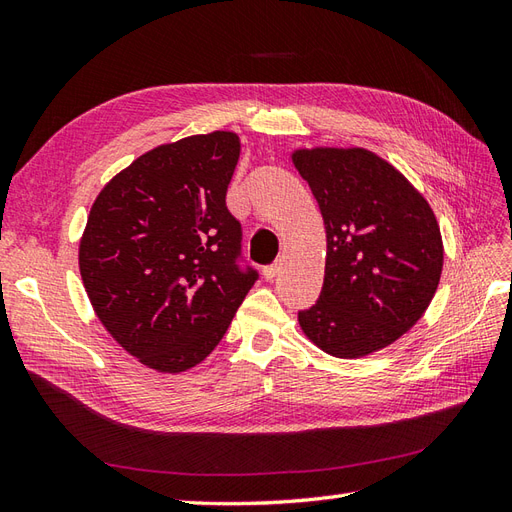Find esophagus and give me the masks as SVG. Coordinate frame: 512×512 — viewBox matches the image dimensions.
Listing matches in <instances>:
<instances>
[{
  "label": "esophagus",
  "mask_w": 512,
  "mask_h": 512,
  "mask_svg": "<svg viewBox=\"0 0 512 512\" xmlns=\"http://www.w3.org/2000/svg\"><path fill=\"white\" fill-rule=\"evenodd\" d=\"M279 270H281V261H274L272 266L264 268V279H266V281H274V279H277Z\"/></svg>",
  "instance_id": "1"
}]
</instances>
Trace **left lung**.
Listing matches in <instances>:
<instances>
[{
  "label": "left lung",
  "instance_id": "8db88e82",
  "mask_svg": "<svg viewBox=\"0 0 512 512\" xmlns=\"http://www.w3.org/2000/svg\"><path fill=\"white\" fill-rule=\"evenodd\" d=\"M290 157L326 229L322 294L298 313V324L326 355L368 357L415 326L437 292V216L424 194L370 149L311 147Z\"/></svg>",
  "mask_w": 512,
  "mask_h": 512
}]
</instances>
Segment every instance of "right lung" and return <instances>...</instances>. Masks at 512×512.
Listing matches in <instances>:
<instances>
[{
	"label": "right lung",
	"mask_w": 512,
	"mask_h": 512,
	"mask_svg": "<svg viewBox=\"0 0 512 512\" xmlns=\"http://www.w3.org/2000/svg\"><path fill=\"white\" fill-rule=\"evenodd\" d=\"M238 157L240 136L222 129L160 144L90 207L77 255L90 305L155 372L205 361L257 279L235 266L242 231L225 203Z\"/></svg>",
	"instance_id": "1"
}]
</instances>
